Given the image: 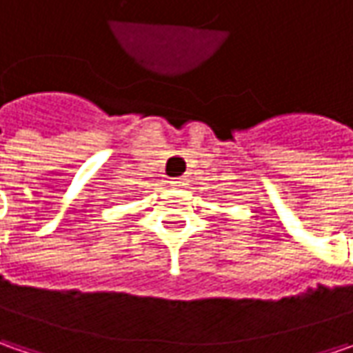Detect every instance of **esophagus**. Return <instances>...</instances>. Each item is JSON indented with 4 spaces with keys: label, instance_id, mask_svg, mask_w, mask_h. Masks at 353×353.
I'll list each match as a JSON object with an SVG mask.
<instances>
[{
    "label": "esophagus",
    "instance_id": "1",
    "mask_svg": "<svg viewBox=\"0 0 353 353\" xmlns=\"http://www.w3.org/2000/svg\"><path fill=\"white\" fill-rule=\"evenodd\" d=\"M188 183H190V181H188L186 176H179V179H174V181H172V186H179V188H186V186H188Z\"/></svg>",
    "mask_w": 353,
    "mask_h": 353
}]
</instances>
